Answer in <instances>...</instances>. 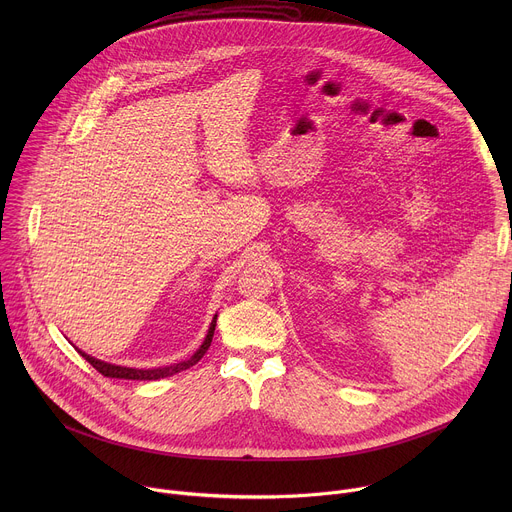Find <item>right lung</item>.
<instances>
[{"mask_svg": "<svg viewBox=\"0 0 512 512\" xmlns=\"http://www.w3.org/2000/svg\"><path fill=\"white\" fill-rule=\"evenodd\" d=\"M214 326H216V316L212 318L210 326H208V332L204 336V342L198 346V350L186 358V360H180V362H174V364H168V367H158V369H131V367H121V364H111V362H105V360H99L83 350H79V354L89 360L93 367L103 375V377H109V379H131V381H158V379H166V377H172L180 371H186L190 367H194V364L204 356V352L208 350L210 342H212V336H214Z\"/></svg>", "mask_w": 512, "mask_h": 512, "instance_id": "1", "label": "right lung"}]
</instances>
